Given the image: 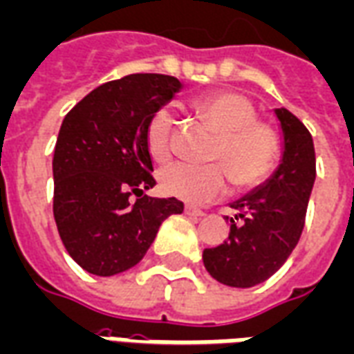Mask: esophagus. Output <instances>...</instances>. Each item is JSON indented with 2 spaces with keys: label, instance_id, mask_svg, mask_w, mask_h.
Masks as SVG:
<instances>
[{
  "label": "esophagus",
  "instance_id": "esophagus-1",
  "mask_svg": "<svg viewBox=\"0 0 354 354\" xmlns=\"http://www.w3.org/2000/svg\"><path fill=\"white\" fill-rule=\"evenodd\" d=\"M185 212H187L188 216H205V212L201 211V209H198V207H192V205H187L185 207Z\"/></svg>",
  "mask_w": 354,
  "mask_h": 354
}]
</instances>
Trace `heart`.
<instances>
[{"instance_id": "obj_1", "label": "heart", "mask_w": 354, "mask_h": 354, "mask_svg": "<svg viewBox=\"0 0 354 354\" xmlns=\"http://www.w3.org/2000/svg\"><path fill=\"white\" fill-rule=\"evenodd\" d=\"M194 113L211 127V164L177 162L160 171L162 192L188 203H205L224 192L227 175L237 188L257 187L274 171L280 158L278 134L257 121L256 108L241 93L216 91L192 100ZM175 117L171 110H156L145 127L151 156L166 162L171 156Z\"/></svg>"}]
</instances>
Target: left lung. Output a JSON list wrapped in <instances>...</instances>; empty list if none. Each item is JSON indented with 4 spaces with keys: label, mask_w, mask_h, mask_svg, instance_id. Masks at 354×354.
<instances>
[{
    "label": "left lung",
    "mask_w": 354,
    "mask_h": 354,
    "mask_svg": "<svg viewBox=\"0 0 354 354\" xmlns=\"http://www.w3.org/2000/svg\"><path fill=\"white\" fill-rule=\"evenodd\" d=\"M283 134V155L267 183L233 201L227 241L203 250L209 274L231 288H254L286 263L304 230L315 180V149L310 130L286 108L274 110Z\"/></svg>",
    "instance_id": "obj_1"
}]
</instances>
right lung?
<instances>
[{"label": "right lung", "mask_w": 354, "mask_h": 354, "mask_svg": "<svg viewBox=\"0 0 354 354\" xmlns=\"http://www.w3.org/2000/svg\"><path fill=\"white\" fill-rule=\"evenodd\" d=\"M180 87L166 74H129L93 89L61 123L54 218L66 252L91 274L138 265L162 222L185 209L179 199L143 194L156 185L145 127Z\"/></svg>", "instance_id": "add662e5"}]
</instances>
